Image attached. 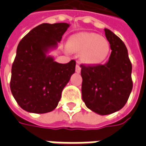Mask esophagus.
I'll return each mask as SVG.
<instances>
[{
  "mask_svg": "<svg viewBox=\"0 0 146 146\" xmlns=\"http://www.w3.org/2000/svg\"><path fill=\"white\" fill-rule=\"evenodd\" d=\"M80 70H81V68H80V65L78 63L76 64V73H80Z\"/></svg>",
  "mask_w": 146,
  "mask_h": 146,
  "instance_id": "1",
  "label": "esophagus"
}]
</instances>
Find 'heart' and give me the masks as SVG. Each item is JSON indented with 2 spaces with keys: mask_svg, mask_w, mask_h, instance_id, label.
Returning a JSON list of instances; mask_svg holds the SVG:
<instances>
[{
  "mask_svg": "<svg viewBox=\"0 0 146 146\" xmlns=\"http://www.w3.org/2000/svg\"><path fill=\"white\" fill-rule=\"evenodd\" d=\"M67 48L74 53H80V60L88 65H98L106 58L110 44L97 33L81 32L73 34L68 40Z\"/></svg>",
  "mask_w": 146,
  "mask_h": 146,
  "instance_id": "b5f03b06",
  "label": "heart"
}]
</instances>
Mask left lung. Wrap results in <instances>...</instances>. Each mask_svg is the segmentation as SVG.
I'll list each match as a JSON object with an SVG mask.
<instances>
[{
  "mask_svg": "<svg viewBox=\"0 0 146 146\" xmlns=\"http://www.w3.org/2000/svg\"><path fill=\"white\" fill-rule=\"evenodd\" d=\"M111 54L104 65H80L82 99L86 106L99 115L121 110L132 91V66L124 43L111 30L105 29Z\"/></svg>",
  "mask_w": 146,
  "mask_h": 146,
  "instance_id": "1",
  "label": "left lung"
}]
</instances>
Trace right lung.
Instances as JSON below:
<instances>
[{
    "label": "right lung",
    "mask_w": 146,
    "mask_h": 146,
    "mask_svg": "<svg viewBox=\"0 0 146 146\" xmlns=\"http://www.w3.org/2000/svg\"><path fill=\"white\" fill-rule=\"evenodd\" d=\"M70 24L43 23L27 33L18 45L11 67V93L27 112L46 113L57 107L62 92L75 73L76 62H55L49 55L58 48Z\"/></svg>",
    "instance_id": "right-lung-1"
}]
</instances>
